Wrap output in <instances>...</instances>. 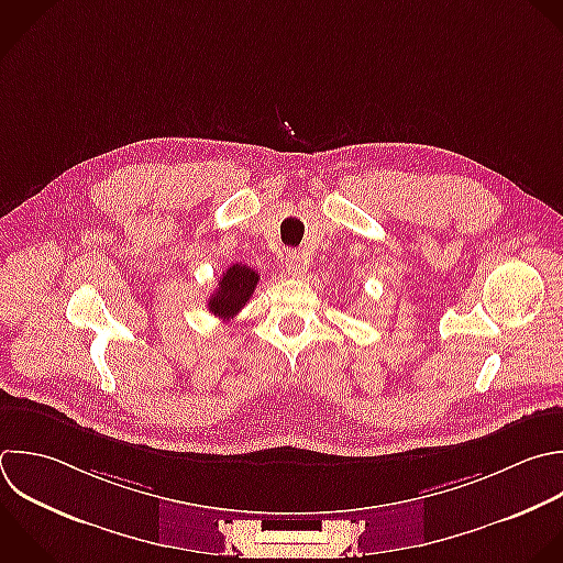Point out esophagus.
Masks as SVG:
<instances>
[{
  "label": "esophagus",
  "instance_id": "esophagus-1",
  "mask_svg": "<svg viewBox=\"0 0 563 563\" xmlns=\"http://www.w3.org/2000/svg\"><path fill=\"white\" fill-rule=\"evenodd\" d=\"M284 268H286L288 275H292V277H299V275H303V271H306V266H303L299 253H295V251H288V253L284 255Z\"/></svg>",
  "mask_w": 563,
  "mask_h": 563
}]
</instances>
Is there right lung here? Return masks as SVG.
Segmentation results:
<instances>
[{"label":"right lung","instance_id":"add662e5","mask_svg":"<svg viewBox=\"0 0 563 563\" xmlns=\"http://www.w3.org/2000/svg\"><path fill=\"white\" fill-rule=\"evenodd\" d=\"M260 275L246 264H233L222 273L216 292L209 299V312L220 319H233L253 297Z\"/></svg>","mask_w":563,"mask_h":563}]
</instances>
